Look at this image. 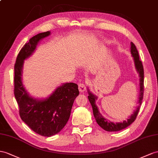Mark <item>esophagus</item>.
<instances>
[{
	"label": "esophagus",
	"instance_id": "esophagus-1",
	"mask_svg": "<svg viewBox=\"0 0 158 158\" xmlns=\"http://www.w3.org/2000/svg\"><path fill=\"white\" fill-rule=\"evenodd\" d=\"M86 89V85L84 83H80L79 84V90L80 92H83Z\"/></svg>",
	"mask_w": 158,
	"mask_h": 158
}]
</instances>
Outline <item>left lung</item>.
<instances>
[{"mask_svg": "<svg viewBox=\"0 0 158 158\" xmlns=\"http://www.w3.org/2000/svg\"><path fill=\"white\" fill-rule=\"evenodd\" d=\"M131 53L133 58V60H134L136 70L137 72H138V73L139 75L140 93H139V100H138L139 106L137 107L136 110L133 112V114H131V115L129 117L128 119H127L126 121L125 120L123 121V122H119V123H114V122H111V121H109L106 118H104L102 115V114H100V112L99 111V110H98V107L95 104V100L98 99V98L93 94L92 93H91L89 89L87 91L89 94L88 99H89V101L90 103L91 104V106L93 108V112H94V115L95 117L97 123H98V124L99 125V126L102 128H103L104 130L107 131H118L120 130H122V129L128 127L129 125H130L133 121L135 120L136 117L139 113L141 105L142 103L143 91H144L143 67L142 63H141V61L139 60V53H138V51L137 50V48L135 44L132 42L131 43Z\"/></svg>", "mask_w": 158, "mask_h": 158, "instance_id": "1", "label": "left lung"}]
</instances>
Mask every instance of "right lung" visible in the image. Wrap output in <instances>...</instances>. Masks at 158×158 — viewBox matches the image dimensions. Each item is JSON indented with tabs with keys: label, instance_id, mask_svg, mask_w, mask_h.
I'll return each mask as SVG.
<instances>
[{
	"label": "right lung",
	"instance_id": "add662e5",
	"mask_svg": "<svg viewBox=\"0 0 158 158\" xmlns=\"http://www.w3.org/2000/svg\"><path fill=\"white\" fill-rule=\"evenodd\" d=\"M50 33L47 31L30 39L20 51L15 64L14 94L20 117L32 130L44 137L54 135L64 127L69 119L73 104L79 94L77 85L66 83L56 88L48 98L39 100L30 96L23 86L24 60L33 53L40 40Z\"/></svg>",
	"mask_w": 158,
	"mask_h": 158
}]
</instances>
